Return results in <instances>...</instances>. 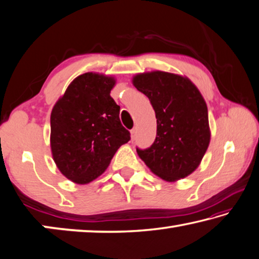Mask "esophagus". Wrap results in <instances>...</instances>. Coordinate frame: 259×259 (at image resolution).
I'll list each match as a JSON object with an SVG mask.
<instances>
[{
	"label": "esophagus",
	"mask_w": 259,
	"mask_h": 259,
	"mask_svg": "<svg viewBox=\"0 0 259 259\" xmlns=\"http://www.w3.org/2000/svg\"><path fill=\"white\" fill-rule=\"evenodd\" d=\"M135 135H137V128H133L131 131V138H132V140L135 139Z\"/></svg>",
	"instance_id": "1"
}]
</instances>
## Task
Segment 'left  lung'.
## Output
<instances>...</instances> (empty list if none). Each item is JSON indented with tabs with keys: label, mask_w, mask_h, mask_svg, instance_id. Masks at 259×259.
<instances>
[{
	"label": "left lung",
	"mask_w": 259,
	"mask_h": 259,
	"mask_svg": "<svg viewBox=\"0 0 259 259\" xmlns=\"http://www.w3.org/2000/svg\"><path fill=\"white\" fill-rule=\"evenodd\" d=\"M132 82L149 99L157 134L148 149H137L150 171L175 182L198 167L210 143L207 107L198 88L184 75L164 71L135 74Z\"/></svg>",
	"instance_id": "left-lung-1"
}]
</instances>
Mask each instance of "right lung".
Here are the masks:
<instances>
[{"label":"right lung","mask_w":259,"mask_h":259,"mask_svg":"<svg viewBox=\"0 0 259 259\" xmlns=\"http://www.w3.org/2000/svg\"><path fill=\"white\" fill-rule=\"evenodd\" d=\"M114 84L111 75H79L50 114L53 159L62 175L78 185L99 178L131 139L119 119L120 107L110 96Z\"/></svg>","instance_id":"add662e5"}]
</instances>
